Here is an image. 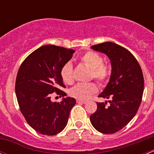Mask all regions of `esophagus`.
<instances>
[{
	"label": "esophagus",
	"instance_id": "34e87169",
	"mask_svg": "<svg viewBox=\"0 0 154 154\" xmlns=\"http://www.w3.org/2000/svg\"><path fill=\"white\" fill-rule=\"evenodd\" d=\"M77 103H82V104H85L87 103L86 100H82V99H77Z\"/></svg>",
	"mask_w": 154,
	"mask_h": 154
}]
</instances>
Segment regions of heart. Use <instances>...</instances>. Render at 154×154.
Wrapping results in <instances>:
<instances>
[{"instance_id":"heart-1","label":"heart","mask_w":154,"mask_h":154,"mask_svg":"<svg viewBox=\"0 0 154 154\" xmlns=\"http://www.w3.org/2000/svg\"><path fill=\"white\" fill-rule=\"evenodd\" d=\"M81 61L91 69V79H95L102 85L108 82L111 71L108 65L103 63V58L99 53L93 51H87L81 57ZM60 75L65 83H72L74 81L72 64L71 62L64 64L61 68ZM97 91L98 87L94 82L78 83L69 90V95L78 99H87Z\"/></svg>"}]
</instances>
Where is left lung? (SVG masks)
<instances>
[{"label":"left lung","mask_w":154,"mask_h":154,"mask_svg":"<svg viewBox=\"0 0 154 154\" xmlns=\"http://www.w3.org/2000/svg\"><path fill=\"white\" fill-rule=\"evenodd\" d=\"M91 48L106 54L112 65L109 82L99 96L110 99L109 106H106L107 102L97 103L91 123L100 133H116L130 123L140 106L144 89L142 69L133 54L119 45L108 42Z\"/></svg>","instance_id":"obj_1"}]
</instances>
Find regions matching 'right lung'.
Returning a JSON list of instances; mask_svg holds the SVG:
<instances>
[{
  "instance_id": "right-lung-1",
  "label": "right lung",
  "mask_w": 154,
  "mask_h": 154,
  "mask_svg": "<svg viewBox=\"0 0 154 154\" xmlns=\"http://www.w3.org/2000/svg\"><path fill=\"white\" fill-rule=\"evenodd\" d=\"M75 51L48 45L31 53L18 69L15 92L21 112L27 123L41 134L54 136L67 125L69 113L76 101L64 98L60 103H52L51 95L66 93L60 75L62 65L70 60Z\"/></svg>"
}]
</instances>
